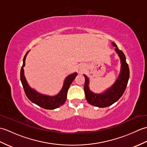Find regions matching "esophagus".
<instances>
[{
  "mask_svg": "<svg viewBox=\"0 0 147 147\" xmlns=\"http://www.w3.org/2000/svg\"><path fill=\"white\" fill-rule=\"evenodd\" d=\"M80 70H81V71H82V70H83V69H80Z\"/></svg>",
  "mask_w": 147,
  "mask_h": 147,
  "instance_id": "1",
  "label": "esophagus"
}]
</instances>
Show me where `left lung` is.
<instances>
[{
    "instance_id": "8db88e82",
    "label": "left lung",
    "mask_w": 147,
    "mask_h": 147,
    "mask_svg": "<svg viewBox=\"0 0 147 147\" xmlns=\"http://www.w3.org/2000/svg\"><path fill=\"white\" fill-rule=\"evenodd\" d=\"M115 47V51L119 56L121 65V72L117 79L110 88H109L102 93L96 94L92 92L89 88V79L85 74H83L85 78L84 91L87 102L90 104L98 107H106L117 102L125 91L129 78V69L128 64L126 61L124 53L117 48L115 43H112Z\"/></svg>"
}]
</instances>
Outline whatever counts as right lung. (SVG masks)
Returning <instances> with one entry per match:
<instances>
[{
  "label": "right lung",
  "mask_w": 147,
  "mask_h": 147,
  "mask_svg": "<svg viewBox=\"0 0 147 147\" xmlns=\"http://www.w3.org/2000/svg\"><path fill=\"white\" fill-rule=\"evenodd\" d=\"M28 52L29 51L26 52V54L23 58V63L21 69L20 73L21 82L22 85H23L26 95L30 100L32 101L34 104L45 109L52 110V109H55L59 107L60 106L63 105L65 100H66L68 89L69 88L72 82H73V80L77 76V73L71 74L70 75L65 78L62 88L58 94L55 96H49L41 94V93L37 92L36 90L31 88L27 82L25 76H24L23 67L25 65V59Z\"/></svg>",
  "instance_id": "right-lung-1"
}]
</instances>
